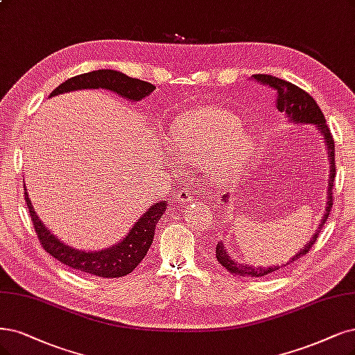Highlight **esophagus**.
Instances as JSON below:
<instances>
[{
  "mask_svg": "<svg viewBox=\"0 0 355 355\" xmlns=\"http://www.w3.org/2000/svg\"><path fill=\"white\" fill-rule=\"evenodd\" d=\"M193 199V193L190 190H180L177 193V202L178 203H187Z\"/></svg>",
  "mask_w": 355,
  "mask_h": 355,
  "instance_id": "obj_1",
  "label": "esophagus"
}]
</instances>
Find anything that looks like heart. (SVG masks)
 <instances>
[{"label": "heart", "mask_w": 355, "mask_h": 355, "mask_svg": "<svg viewBox=\"0 0 355 355\" xmlns=\"http://www.w3.org/2000/svg\"><path fill=\"white\" fill-rule=\"evenodd\" d=\"M231 111L205 107L186 111L175 118L173 141L180 157L199 165L215 182L230 181L247 162L252 152V136Z\"/></svg>", "instance_id": "b5f03b06"}]
</instances>
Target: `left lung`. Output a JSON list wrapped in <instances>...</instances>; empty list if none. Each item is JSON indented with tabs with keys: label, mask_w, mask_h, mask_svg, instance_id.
<instances>
[{
	"label": "left lung",
	"mask_w": 355,
	"mask_h": 355,
	"mask_svg": "<svg viewBox=\"0 0 355 355\" xmlns=\"http://www.w3.org/2000/svg\"><path fill=\"white\" fill-rule=\"evenodd\" d=\"M254 80H257L259 83H261L263 86L272 87L275 92H277V108L278 111L284 112L288 120L295 123V124H313L319 130V133L322 135L323 140H324V146L327 150V157H329L331 162V168H329V186H327V202H326V209H324V215L320 220V225L314 232L313 237L310 239V241L301 248V250L290 259V261H286V265H291L294 261H298V259L303 257L304 254H307L310 252V248L313 247V244L316 243V240L319 239V234L324 225V222L327 220V216L331 214V209L334 205V180L336 175L335 171V141L332 137V133L329 127L326 124L324 115L320 110L319 105L316 103L306 90L300 89L298 86L285 82L282 78L273 77L269 74H256L253 76ZM228 198L224 196L222 198V202H225ZM216 259L219 263L224 266L228 272L234 273V275H240V277H265V275L277 272L281 266H269V268H256V266H250V265H244V263H239L234 259H231V256L227 253L224 244L222 241H219L216 244Z\"/></svg>",
	"instance_id": "obj_1"
}]
</instances>
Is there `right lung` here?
Instances as JSON below:
<instances>
[{
  "label": "right lung",
  "instance_id": "obj_1",
  "mask_svg": "<svg viewBox=\"0 0 355 355\" xmlns=\"http://www.w3.org/2000/svg\"><path fill=\"white\" fill-rule=\"evenodd\" d=\"M80 89L111 90L114 94L131 102H137L150 95V92L155 90V86L152 83L128 77L115 70H96L69 78V80L61 83L55 90H52L51 96ZM24 200L26 206L29 209V215L32 218L37 239L45 250L65 266L101 278L125 277V275L131 273L137 268V265L144 259L150 248L157 220L162 218L168 206L166 202H157L150 206L139 218V220L123 239V241L112 245L111 248H105V250L101 252H82L65 245L42 224V220L39 219V216L33 211L29 194L26 191V186Z\"/></svg>",
  "mask_w": 355,
  "mask_h": 355
}]
</instances>
